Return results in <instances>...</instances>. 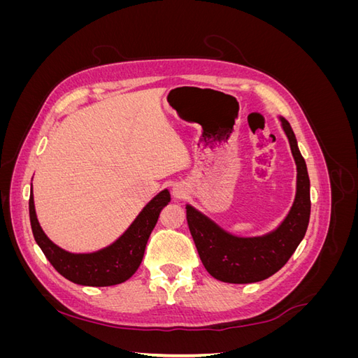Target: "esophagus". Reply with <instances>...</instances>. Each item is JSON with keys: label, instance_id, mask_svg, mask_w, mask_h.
I'll list each match as a JSON object with an SVG mask.
<instances>
[{"label": "esophagus", "instance_id": "1", "mask_svg": "<svg viewBox=\"0 0 358 358\" xmlns=\"http://www.w3.org/2000/svg\"><path fill=\"white\" fill-rule=\"evenodd\" d=\"M173 194H175L176 199H183V196H185V191H183L180 187H175V189H173Z\"/></svg>", "mask_w": 358, "mask_h": 358}]
</instances>
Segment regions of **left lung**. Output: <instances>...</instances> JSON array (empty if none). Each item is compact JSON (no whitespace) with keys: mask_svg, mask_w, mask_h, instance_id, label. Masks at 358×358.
<instances>
[{"mask_svg":"<svg viewBox=\"0 0 358 358\" xmlns=\"http://www.w3.org/2000/svg\"><path fill=\"white\" fill-rule=\"evenodd\" d=\"M297 166L296 200L284 222L262 237H236L224 231L192 206H187V221L206 270L229 284H251L267 279L282 268L306 234L310 216V192L306 162L287 119L280 117Z\"/></svg>","mask_w":358,"mask_h":358,"instance_id":"1","label":"left lung"}]
</instances>
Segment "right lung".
Instances as JSON below:
<instances>
[{"label":"right lung","mask_w":358,"mask_h":358,"mask_svg":"<svg viewBox=\"0 0 358 358\" xmlns=\"http://www.w3.org/2000/svg\"><path fill=\"white\" fill-rule=\"evenodd\" d=\"M169 201L170 192L161 191L115 243L92 254H71L49 241L38 224L32 191L29 194V221L36 242L58 273L79 285L110 287L125 282L136 273L159 212Z\"/></svg>","instance_id":"right-lung-1"}]
</instances>
